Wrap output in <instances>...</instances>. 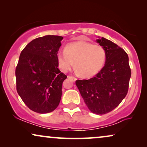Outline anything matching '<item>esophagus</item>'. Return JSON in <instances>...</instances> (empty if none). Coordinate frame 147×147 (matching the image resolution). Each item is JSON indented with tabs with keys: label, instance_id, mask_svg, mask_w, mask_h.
<instances>
[{
	"label": "esophagus",
	"instance_id": "esophagus-1",
	"mask_svg": "<svg viewBox=\"0 0 147 147\" xmlns=\"http://www.w3.org/2000/svg\"><path fill=\"white\" fill-rule=\"evenodd\" d=\"M68 78H69V79H71V80H72V81H73V82H75L76 81V80H77V79H76V78H75V77H73V76H68V77H67Z\"/></svg>",
	"mask_w": 147,
	"mask_h": 147
}]
</instances>
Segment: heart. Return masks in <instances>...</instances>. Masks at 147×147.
Listing matches in <instances>:
<instances>
[{"label": "heart", "instance_id": "1", "mask_svg": "<svg viewBox=\"0 0 147 147\" xmlns=\"http://www.w3.org/2000/svg\"><path fill=\"white\" fill-rule=\"evenodd\" d=\"M106 60V51L102 46L80 40L68 44L64 51L57 53L59 66L64 72L74 65L76 71L84 78H90L100 71Z\"/></svg>", "mask_w": 147, "mask_h": 147}]
</instances>
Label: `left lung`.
I'll return each mask as SVG.
<instances>
[{
    "label": "left lung",
    "instance_id": "1",
    "mask_svg": "<svg viewBox=\"0 0 147 147\" xmlns=\"http://www.w3.org/2000/svg\"><path fill=\"white\" fill-rule=\"evenodd\" d=\"M96 41L106 51L104 66L94 78L76 80V84L88 109L96 114H104L116 108L125 98L131 70L123 49L104 37Z\"/></svg>",
    "mask_w": 147,
    "mask_h": 147
}]
</instances>
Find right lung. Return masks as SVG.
Returning <instances> with one entry per match:
<instances>
[{
    "label": "right lung",
    "instance_id": "right-lung-1",
    "mask_svg": "<svg viewBox=\"0 0 147 147\" xmlns=\"http://www.w3.org/2000/svg\"><path fill=\"white\" fill-rule=\"evenodd\" d=\"M61 36L33 39L21 51L16 67L17 91L29 109L40 114L53 111L61 98L67 76L59 71L57 53Z\"/></svg>",
    "mask_w": 147,
    "mask_h": 147
}]
</instances>
